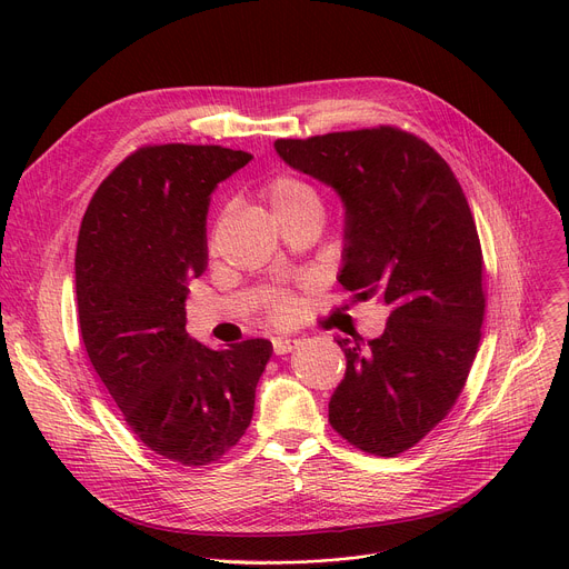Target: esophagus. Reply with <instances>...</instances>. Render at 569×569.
Wrapping results in <instances>:
<instances>
[{
	"label": "esophagus",
	"instance_id": "obj_1",
	"mask_svg": "<svg viewBox=\"0 0 569 569\" xmlns=\"http://www.w3.org/2000/svg\"><path fill=\"white\" fill-rule=\"evenodd\" d=\"M297 339H288V337H274L272 339V346H274V352L277 355H286V352H290V350H295L297 348Z\"/></svg>",
	"mask_w": 569,
	"mask_h": 569
}]
</instances>
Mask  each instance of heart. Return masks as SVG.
Segmentation results:
<instances>
[{
	"instance_id": "b5f03b06",
	"label": "heart",
	"mask_w": 569,
	"mask_h": 569,
	"mask_svg": "<svg viewBox=\"0 0 569 569\" xmlns=\"http://www.w3.org/2000/svg\"><path fill=\"white\" fill-rule=\"evenodd\" d=\"M262 196L272 209L274 219L281 223L290 217H300L307 212H320V196L318 191L307 182L302 177L295 174H277L269 179L262 189ZM274 318L283 320L292 313V302L290 300H277L274 309H272Z\"/></svg>"
}]
</instances>
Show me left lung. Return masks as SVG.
Wrapping results in <instances>:
<instances>
[{
	"label": "left lung",
	"instance_id": "obj_1",
	"mask_svg": "<svg viewBox=\"0 0 569 569\" xmlns=\"http://www.w3.org/2000/svg\"><path fill=\"white\" fill-rule=\"evenodd\" d=\"M274 149L343 202L341 286L390 307L378 339L337 337L346 376L330 425L360 450L395 457L450 412L480 346L482 249L468 200L433 147L392 127Z\"/></svg>",
	"mask_w": 569,
	"mask_h": 569
}]
</instances>
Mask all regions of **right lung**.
<instances>
[{"instance_id": "right-lung-1", "label": "right lung", "mask_w": 569, "mask_h": 569, "mask_svg": "<svg viewBox=\"0 0 569 569\" xmlns=\"http://www.w3.org/2000/svg\"><path fill=\"white\" fill-rule=\"evenodd\" d=\"M253 157L219 144L142 147L97 189L76 249L80 335L94 371L149 450L221 459L253 417L267 339L214 350L187 332L189 281L207 267V209Z\"/></svg>"}]
</instances>
